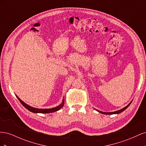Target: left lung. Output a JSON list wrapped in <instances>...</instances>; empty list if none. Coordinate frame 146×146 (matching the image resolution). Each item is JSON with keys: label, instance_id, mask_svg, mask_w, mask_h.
<instances>
[{"label": "left lung", "instance_id": "left-lung-1", "mask_svg": "<svg viewBox=\"0 0 146 146\" xmlns=\"http://www.w3.org/2000/svg\"><path fill=\"white\" fill-rule=\"evenodd\" d=\"M132 102V101H131ZM131 102L128 105H127L125 107H124V108H123L122 109H121V110H117V111H114V112H103V111H99V110H96L97 111H99V113H102V114H119V113H122V111H124L125 110H126L128 107H129V106L131 104Z\"/></svg>", "mask_w": 146, "mask_h": 146}]
</instances>
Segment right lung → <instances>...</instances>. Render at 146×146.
Returning <instances> with one entry per match:
<instances>
[{"mask_svg": "<svg viewBox=\"0 0 146 146\" xmlns=\"http://www.w3.org/2000/svg\"><path fill=\"white\" fill-rule=\"evenodd\" d=\"M16 97L17 98L19 99L22 105H23L26 109H27L30 111L35 113H50L56 111L63 107L64 102V100L63 99L62 103H61L60 105H58V107H56L55 108H48V109H40V108H33L32 107H30V106L26 104L23 100H21L17 96Z\"/></svg>", "mask_w": 146, "mask_h": 146, "instance_id": "obj_1", "label": "right lung"}]
</instances>
